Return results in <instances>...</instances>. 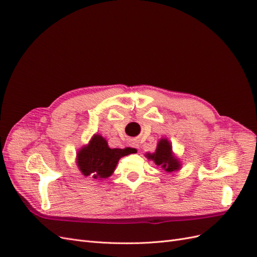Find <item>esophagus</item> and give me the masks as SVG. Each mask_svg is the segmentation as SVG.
<instances>
[{
    "mask_svg": "<svg viewBox=\"0 0 257 257\" xmlns=\"http://www.w3.org/2000/svg\"><path fill=\"white\" fill-rule=\"evenodd\" d=\"M131 146H132V147H135V148H138V144H137L136 141H132Z\"/></svg>",
    "mask_w": 257,
    "mask_h": 257,
    "instance_id": "34e87169",
    "label": "esophagus"
}]
</instances>
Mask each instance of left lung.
<instances>
[{
	"label": "left lung",
	"instance_id": "obj_1",
	"mask_svg": "<svg viewBox=\"0 0 257 257\" xmlns=\"http://www.w3.org/2000/svg\"><path fill=\"white\" fill-rule=\"evenodd\" d=\"M145 155L147 159L153 161L154 164L164 169L167 174H173L181 168L180 160L175 155L173 146L167 138H161L155 151L153 153L147 152Z\"/></svg>",
	"mask_w": 257,
	"mask_h": 257
}]
</instances>
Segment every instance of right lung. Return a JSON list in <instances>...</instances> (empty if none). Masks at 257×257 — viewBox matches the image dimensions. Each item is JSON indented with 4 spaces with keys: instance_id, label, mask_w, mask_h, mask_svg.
I'll return each instance as SVG.
<instances>
[{
    "instance_id": "add662e5",
    "label": "right lung",
    "mask_w": 257,
    "mask_h": 257,
    "mask_svg": "<svg viewBox=\"0 0 257 257\" xmlns=\"http://www.w3.org/2000/svg\"><path fill=\"white\" fill-rule=\"evenodd\" d=\"M133 148H109L106 139L94 134L88 145H84L77 152L76 164L84 177L103 180L110 177L121 158L134 153Z\"/></svg>"
}]
</instances>
